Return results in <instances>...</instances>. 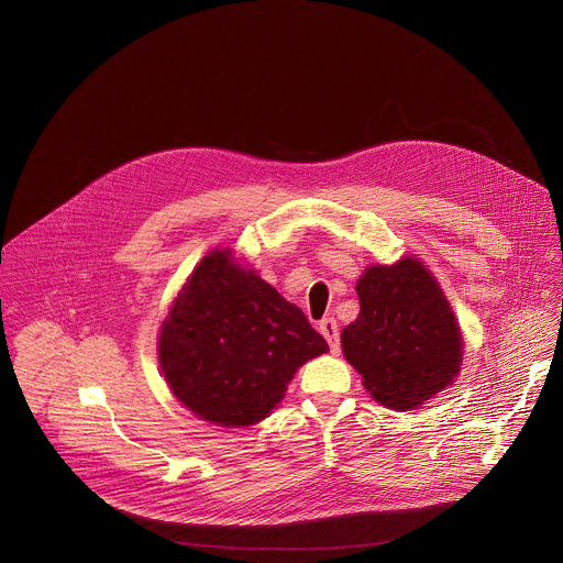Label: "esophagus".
I'll return each mask as SVG.
<instances>
[{"label":"esophagus","mask_w":563,"mask_h":563,"mask_svg":"<svg viewBox=\"0 0 563 563\" xmlns=\"http://www.w3.org/2000/svg\"><path fill=\"white\" fill-rule=\"evenodd\" d=\"M320 333L327 338L329 345H331V352L339 354V327L338 322L333 318H324L320 322Z\"/></svg>","instance_id":"obj_1"}]
</instances>
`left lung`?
I'll use <instances>...</instances> for the list:
<instances>
[{
    "label": "left lung",
    "instance_id": "left-lung-1",
    "mask_svg": "<svg viewBox=\"0 0 563 563\" xmlns=\"http://www.w3.org/2000/svg\"><path fill=\"white\" fill-rule=\"evenodd\" d=\"M358 318L341 331V350L372 398L409 411L459 374V322L433 274L418 258L372 265L356 283Z\"/></svg>",
    "mask_w": 563,
    "mask_h": 563
}]
</instances>
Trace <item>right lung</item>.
I'll return each mask as SVG.
<instances>
[{"mask_svg": "<svg viewBox=\"0 0 563 563\" xmlns=\"http://www.w3.org/2000/svg\"><path fill=\"white\" fill-rule=\"evenodd\" d=\"M329 343L272 285L209 252L161 327L158 361L174 396L218 427H250L283 400L287 383Z\"/></svg>", "mask_w": 563, "mask_h": 563, "instance_id": "obj_1", "label": "right lung"}]
</instances>
